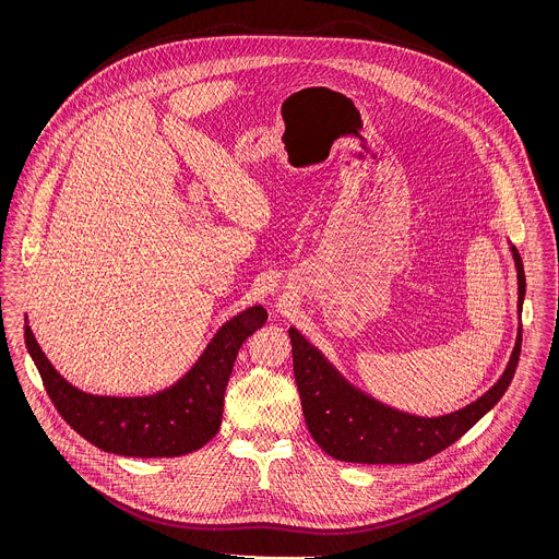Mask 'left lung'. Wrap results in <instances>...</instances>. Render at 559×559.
<instances>
[{"mask_svg": "<svg viewBox=\"0 0 559 559\" xmlns=\"http://www.w3.org/2000/svg\"><path fill=\"white\" fill-rule=\"evenodd\" d=\"M518 270V312L526 295L524 264L511 247ZM293 372L306 426L320 449L347 463H421L454 444L503 399L522 349V324L501 379L476 402L442 417H417L367 396L337 372L297 329H289Z\"/></svg>", "mask_w": 559, "mask_h": 559, "instance_id": "obj_1", "label": "left lung"}]
</instances>
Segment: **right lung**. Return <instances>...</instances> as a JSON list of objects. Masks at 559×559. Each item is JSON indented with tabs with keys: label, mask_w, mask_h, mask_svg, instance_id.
<instances>
[{
	"label": "right lung",
	"mask_w": 559,
	"mask_h": 559,
	"mask_svg": "<svg viewBox=\"0 0 559 559\" xmlns=\"http://www.w3.org/2000/svg\"><path fill=\"white\" fill-rule=\"evenodd\" d=\"M267 312L253 306L228 320L197 365L153 396H92L62 379L25 324V344L60 417L100 451L123 456H180L205 447L222 426L224 392L242 342L264 326Z\"/></svg>",
	"instance_id": "obj_1"
}]
</instances>
